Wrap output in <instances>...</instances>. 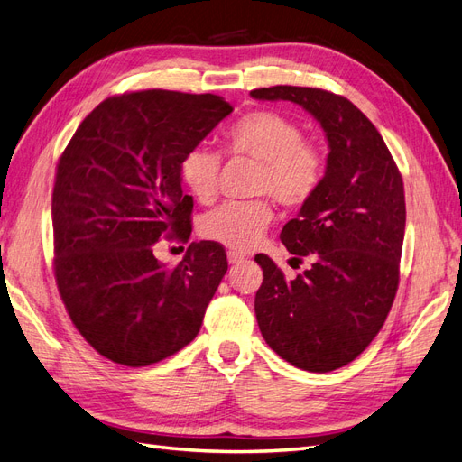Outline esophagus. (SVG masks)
Here are the masks:
<instances>
[{"label": "esophagus", "instance_id": "obj_1", "mask_svg": "<svg viewBox=\"0 0 462 462\" xmlns=\"http://www.w3.org/2000/svg\"><path fill=\"white\" fill-rule=\"evenodd\" d=\"M227 260H229V263H231V265H235V263H241V262H245V256H243V254H239V253H229V254H227Z\"/></svg>", "mask_w": 462, "mask_h": 462}]
</instances>
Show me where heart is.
<instances>
[{"instance_id":"1","label":"heart","mask_w":462,"mask_h":462,"mask_svg":"<svg viewBox=\"0 0 462 462\" xmlns=\"http://www.w3.org/2000/svg\"><path fill=\"white\" fill-rule=\"evenodd\" d=\"M223 146L235 156L260 162L256 192L270 194L282 206L300 208L318 192L324 179V156L304 141L300 125L277 111H253L236 119L223 133ZM221 158L208 146H192L179 163V175L199 202H212L217 194ZM273 217L268 200L227 202L202 221L208 241L246 253L254 248Z\"/></svg>"}]
</instances>
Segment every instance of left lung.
Instances as JSON below:
<instances>
[{
	"label": "left lung",
	"mask_w": 462,
	"mask_h": 462,
	"mask_svg": "<svg viewBox=\"0 0 462 462\" xmlns=\"http://www.w3.org/2000/svg\"><path fill=\"white\" fill-rule=\"evenodd\" d=\"M250 96L300 106L326 134L321 185L282 231L292 260L312 256V268L287 282L268 256H256L263 282L254 312L279 356L302 370L331 372L365 351L393 304L407 221L402 179L382 134L346 97L304 87Z\"/></svg>",
	"instance_id": "obj_1"
}]
</instances>
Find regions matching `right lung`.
<instances>
[{"label":"right lung","mask_w":462,"mask_h":462,"mask_svg":"<svg viewBox=\"0 0 462 462\" xmlns=\"http://www.w3.org/2000/svg\"><path fill=\"white\" fill-rule=\"evenodd\" d=\"M233 107L216 94L143 90L107 97L80 123L58 163L53 197L55 279L97 353L148 366L197 337L227 272L214 241L190 243L167 268L160 236H190L192 197L179 163Z\"/></svg>","instance_id":"right-lung-1"}]
</instances>
